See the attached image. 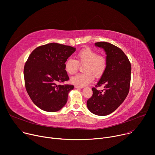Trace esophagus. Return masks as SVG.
<instances>
[{
    "label": "esophagus",
    "instance_id": "esophagus-1",
    "mask_svg": "<svg viewBox=\"0 0 155 155\" xmlns=\"http://www.w3.org/2000/svg\"><path fill=\"white\" fill-rule=\"evenodd\" d=\"M74 87L76 89H82V88H83V87H80V86H78V85H75Z\"/></svg>",
    "mask_w": 155,
    "mask_h": 155
}]
</instances>
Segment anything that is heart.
Instances as JSON below:
<instances>
[{"label":"heart","mask_w":155,"mask_h":155,"mask_svg":"<svg viewBox=\"0 0 155 155\" xmlns=\"http://www.w3.org/2000/svg\"><path fill=\"white\" fill-rule=\"evenodd\" d=\"M78 61L73 58H68L64 62L66 72L73 75L75 74L78 68V63L85 64L83 68L84 73L78 74L71 78L72 84L84 87L91 83L96 78H100L105 72L108 61L105 56L98 55L97 51L86 47L81 50L77 54Z\"/></svg>","instance_id":"b5f03b06"}]
</instances>
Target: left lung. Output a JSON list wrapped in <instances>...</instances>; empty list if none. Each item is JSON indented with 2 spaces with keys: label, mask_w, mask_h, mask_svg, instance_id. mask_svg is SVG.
I'll return each instance as SVG.
<instances>
[{
  "label": "left lung",
  "mask_w": 155,
  "mask_h": 155,
  "mask_svg": "<svg viewBox=\"0 0 155 155\" xmlns=\"http://www.w3.org/2000/svg\"><path fill=\"white\" fill-rule=\"evenodd\" d=\"M104 48L108 61L107 68L96 87L104 86V90L92 89V96L87 100L89 110L94 114L106 116L114 111L127 96L130 88V63L119 47L106 42L95 43Z\"/></svg>",
  "instance_id": "left-lung-1"
}]
</instances>
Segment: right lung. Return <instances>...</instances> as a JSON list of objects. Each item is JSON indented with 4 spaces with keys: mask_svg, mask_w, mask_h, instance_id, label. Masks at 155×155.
<instances>
[{
    "mask_svg": "<svg viewBox=\"0 0 155 155\" xmlns=\"http://www.w3.org/2000/svg\"><path fill=\"white\" fill-rule=\"evenodd\" d=\"M76 48L58 43H50L34 49L24 68L26 91L32 102L40 109L55 112L66 104L73 85H58L68 81L64 62Z\"/></svg>",
    "mask_w": 155,
    "mask_h": 155,
    "instance_id": "add662e5",
    "label": "right lung"
}]
</instances>
